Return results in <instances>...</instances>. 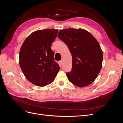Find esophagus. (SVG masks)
Here are the masks:
<instances>
[{"label":"esophagus","instance_id":"34e87169","mask_svg":"<svg viewBox=\"0 0 123 123\" xmlns=\"http://www.w3.org/2000/svg\"><path fill=\"white\" fill-rule=\"evenodd\" d=\"M62 62H63V61H62V60H61V61H59V63H60V64H61V65H62Z\"/></svg>","mask_w":123,"mask_h":123}]
</instances>
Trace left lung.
<instances>
[{"mask_svg": "<svg viewBox=\"0 0 123 123\" xmlns=\"http://www.w3.org/2000/svg\"><path fill=\"white\" fill-rule=\"evenodd\" d=\"M58 37L67 45L72 56V70L66 73L73 85L83 87L92 84L102 67L103 51L90 33L82 29H66Z\"/></svg>", "mask_w": 123, "mask_h": 123, "instance_id": "1", "label": "left lung"}]
</instances>
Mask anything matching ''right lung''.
Wrapping results in <instances>:
<instances>
[{
  "label": "right lung",
  "instance_id": "add662e5",
  "mask_svg": "<svg viewBox=\"0 0 123 123\" xmlns=\"http://www.w3.org/2000/svg\"><path fill=\"white\" fill-rule=\"evenodd\" d=\"M57 33V30L50 29L35 31L20 48L19 62L22 71L29 81L38 86L52 83L60 69L51 48Z\"/></svg>",
  "mask_w": 123,
  "mask_h": 123
}]
</instances>
